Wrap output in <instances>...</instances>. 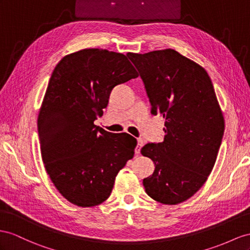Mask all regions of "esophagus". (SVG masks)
Instances as JSON below:
<instances>
[{"instance_id": "obj_1", "label": "esophagus", "mask_w": 250, "mask_h": 250, "mask_svg": "<svg viewBox=\"0 0 250 250\" xmlns=\"http://www.w3.org/2000/svg\"><path fill=\"white\" fill-rule=\"evenodd\" d=\"M143 146H144V140L142 138H138L137 139V146H136V148H135V154L136 155H138L139 153H140V149H142Z\"/></svg>"}]
</instances>
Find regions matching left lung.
<instances>
[{
  "instance_id": "8db88e82",
  "label": "left lung",
  "mask_w": 250,
  "mask_h": 250,
  "mask_svg": "<svg viewBox=\"0 0 250 250\" xmlns=\"http://www.w3.org/2000/svg\"><path fill=\"white\" fill-rule=\"evenodd\" d=\"M126 56L145 83L151 113L166 119L164 142L140 151L155 164L144 187L156 202L177 205L201 189L219 153L225 121L213 84L206 69L174 49Z\"/></svg>"
}]
</instances>
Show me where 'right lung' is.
I'll return each instance as SVG.
<instances>
[{
	"mask_svg": "<svg viewBox=\"0 0 250 250\" xmlns=\"http://www.w3.org/2000/svg\"><path fill=\"white\" fill-rule=\"evenodd\" d=\"M137 77L125 55L99 48L66 55L54 69L38 116L41 155L57 190L77 206L107 200L118 172L134 156L135 138L94 121L113 87Z\"/></svg>",
	"mask_w": 250,
	"mask_h": 250,
	"instance_id": "obj_1",
	"label": "right lung"
}]
</instances>
